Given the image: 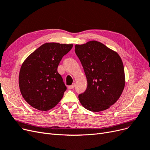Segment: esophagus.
<instances>
[{
	"instance_id": "34e87169",
	"label": "esophagus",
	"mask_w": 150,
	"mask_h": 150,
	"mask_svg": "<svg viewBox=\"0 0 150 150\" xmlns=\"http://www.w3.org/2000/svg\"><path fill=\"white\" fill-rule=\"evenodd\" d=\"M75 87V83H73L71 85L69 86V89H73Z\"/></svg>"
}]
</instances>
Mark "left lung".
Masks as SVG:
<instances>
[{
    "label": "left lung",
    "instance_id": "obj_1",
    "mask_svg": "<svg viewBox=\"0 0 150 150\" xmlns=\"http://www.w3.org/2000/svg\"><path fill=\"white\" fill-rule=\"evenodd\" d=\"M75 48L87 80L86 90L79 95L80 103L93 112L109 108L119 99L125 85L122 59L117 52L95 40Z\"/></svg>",
    "mask_w": 150,
    "mask_h": 150
}]
</instances>
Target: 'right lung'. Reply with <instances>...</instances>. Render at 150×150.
Segmentation results:
<instances>
[{
    "label": "right lung",
    "instance_id": "right-lung-1",
    "mask_svg": "<svg viewBox=\"0 0 150 150\" xmlns=\"http://www.w3.org/2000/svg\"><path fill=\"white\" fill-rule=\"evenodd\" d=\"M73 44L45 43L23 62L18 85L27 102L38 110H49L59 103L67 89L57 68Z\"/></svg>",
    "mask_w": 150,
    "mask_h": 150
}]
</instances>
